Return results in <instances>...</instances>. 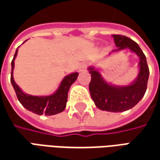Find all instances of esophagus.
<instances>
[{"label": "esophagus", "mask_w": 160, "mask_h": 160, "mask_svg": "<svg viewBox=\"0 0 160 160\" xmlns=\"http://www.w3.org/2000/svg\"><path fill=\"white\" fill-rule=\"evenodd\" d=\"M87 66H88V63L87 62L80 63V66H79V71H80V72H84V71H86Z\"/></svg>", "instance_id": "esophagus-1"}]
</instances>
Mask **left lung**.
Listing matches in <instances>:
<instances>
[{
  "label": "left lung",
  "instance_id": "1",
  "mask_svg": "<svg viewBox=\"0 0 160 160\" xmlns=\"http://www.w3.org/2000/svg\"><path fill=\"white\" fill-rule=\"evenodd\" d=\"M112 38L118 47V49L112 50V52L129 49L139 57L137 77L129 85L117 86L107 82L103 78L99 70L95 67H89L88 70L92 77L89 91L94 104L101 111L122 112L130 110L143 98L147 91L149 68L144 53L136 42L127 37L121 35H112Z\"/></svg>",
  "mask_w": 160,
  "mask_h": 160
}]
</instances>
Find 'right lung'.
Returning <instances> with one entry per match:
<instances>
[{
  "label": "right lung",
  "mask_w": 160,
  "mask_h": 160,
  "mask_svg": "<svg viewBox=\"0 0 160 160\" xmlns=\"http://www.w3.org/2000/svg\"><path fill=\"white\" fill-rule=\"evenodd\" d=\"M18 54V49H16L11 65V83L14 88L18 99L26 110L32 111L37 115L44 114L45 116H52L62 112L67 105L68 92L72 84L77 80L79 73L77 72L69 73L64 77L61 81L59 87L54 93L48 96H32L24 92L21 88L15 83L13 80V69H14V60Z\"/></svg>",
  "instance_id": "add662e5"
}]
</instances>
